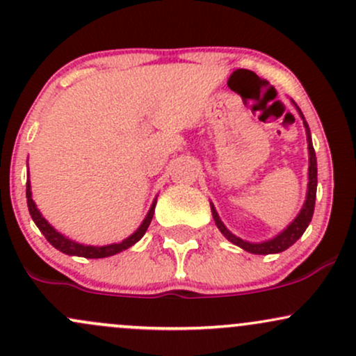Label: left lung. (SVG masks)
Returning a JSON list of instances; mask_svg holds the SVG:
<instances>
[{"label": "left lung", "instance_id": "obj_1", "mask_svg": "<svg viewBox=\"0 0 356 356\" xmlns=\"http://www.w3.org/2000/svg\"><path fill=\"white\" fill-rule=\"evenodd\" d=\"M292 103H294V101H292ZM294 106L298 108L300 118H302V121H304V128H306V135H307V150H309V182H307L306 202H304L302 209H300L298 218H296V220L292 221L282 233H279L275 238H272V240L261 241V243H250V241H245V240H241V238L233 235V233L229 232L225 225H222L220 216H218L216 209H214V206L211 204V213H213L214 222H216V226L220 228V232L222 233V235L226 236V240H229L233 245L247 250V252H250V253H255V255L280 253V252H284V250H287L289 247H292V245H294L296 241L302 236V233L306 232V228L309 226V222L312 220V213H314L316 187H318V163H316V152H314V147H312L311 131H309V127H307L306 120H304V115L300 113L298 104L294 103Z\"/></svg>", "mask_w": 356, "mask_h": 356}]
</instances>
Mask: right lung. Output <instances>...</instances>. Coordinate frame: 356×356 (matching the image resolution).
Returning <instances> with one entry per match:
<instances>
[{
    "label": "right lung",
    "mask_w": 356,
    "mask_h": 356,
    "mask_svg": "<svg viewBox=\"0 0 356 356\" xmlns=\"http://www.w3.org/2000/svg\"><path fill=\"white\" fill-rule=\"evenodd\" d=\"M26 204H29L30 216H32V220L35 221V225H37L38 229H40V232L44 233V236L47 238V241H49V243L52 245V247H56L57 250H60V252L65 253V255L84 257V259H104V257L116 255V253H120V252H123V250L130 248L131 245H135L136 241L140 240V238L145 235L148 225H150L152 218H154V211H155V204H157V201L152 202V208H150V211H148L145 220H143L142 225H140V228L136 229L134 235L124 238V240L121 241V243L104 245V247H91V245L76 243V241L69 240L67 236L60 235V233L56 232V229H54L52 226L49 225V221H47L44 216H42L40 211L37 209V206H35V202H33V199H32V191H30V182H26Z\"/></svg>",
    "instance_id": "1"
}]
</instances>
